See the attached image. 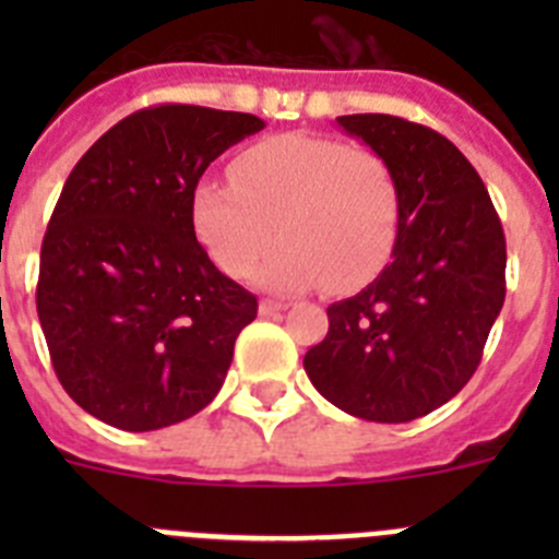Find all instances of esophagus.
<instances>
[{"mask_svg":"<svg viewBox=\"0 0 559 559\" xmlns=\"http://www.w3.org/2000/svg\"><path fill=\"white\" fill-rule=\"evenodd\" d=\"M285 308H288V305L280 302V299H263V302H260V313H263V316H276V313H283Z\"/></svg>","mask_w":559,"mask_h":559,"instance_id":"obj_1","label":"esophagus"}]
</instances>
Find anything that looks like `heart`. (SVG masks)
I'll list each match as a JSON object with an SVG mask.
<instances>
[{
  "instance_id": "b5f03b06",
  "label": "heart",
  "mask_w": 559,
  "mask_h": 559,
  "mask_svg": "<svg viewBox=\"0 0 559 559\" xmlns=\"http://www.w3.org/2000/svg\"><path fill=\"white\" fill-rule=\"evenodd\" d=\"M235 185L201 181L192 224L221 271L274 290H330L367 285L392 257L400 224L394 170L372 147L313 133H280L257 142L231 165Z\"/></svg>"
}]
</instances>
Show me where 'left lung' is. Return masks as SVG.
<instances>
[{"label":"left lung","instance_id":"obj_1","mask_svg":"<svg viewBox=\"0 0 559 559\" xmlns=\"http://www.w3.org/2000/svg\"><path fill=\"white\" fill-rule=\"evenodd\" d=\"M338 126L392 165L400 224L392 263L328 308L305 372L341 412L412 423L462 392L507 296V240L476 167L442 133L392 114Z\"/></svg>","mask_w":559,"mask_h":559}]
</instances>
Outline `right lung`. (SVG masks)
<instances>
[{"label":"right lung","mask_w":559,"mask_h":559,"mask_svg":"<svg viewBox=\"0 0 559 559\" xmlns=\"http://www.w3.org/2000/svg\"><path fill=\"white\" fill-rule=\"evenodd\" d=\"M265 122L204 106L142 108L69 173L41 243L36 308L61 386L120 431H156L221 392L257 296L215 269L192 192Z\"/></svg>","instance_id":"1"}]
</instances>
